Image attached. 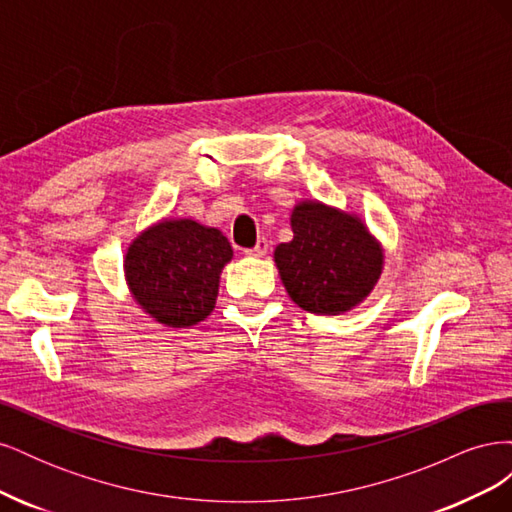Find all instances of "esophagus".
<instances>
[{"instance_id":"obj_1","label":"esophagus","mask_w":512,"mask_h":512,"mask_svg":"<svg viewBox=\"0 0 512 512\" xmlns=\"http://www.w3.org/2000/svg\"><path fill=\"white\" fill-rule=\"evenodd\" d=\"M267 252H269V241L267 239H258V243L252 247V250H245L247 256H256V258L265 256Z\"/></svg>"}]
</instances>
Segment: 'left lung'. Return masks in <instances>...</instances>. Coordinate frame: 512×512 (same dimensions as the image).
<instances>
[{
  "label": "left lung",
  "mask_w": 512,
  "mask_h": 512,
  "mask_svg": "<svg viewBox=\"0 0 512 512\" xmlns=\"http://www.w3.org/2000/svg\"><path fill=\"white\" fill-rule=\"evenodd\" d=\"M288 243L275 247V265L290 299L312 314H344L374 290L382 247L356 215L305 200L292 209Z\"/></svg>",
  "instance_id": "left-lung-1"
}]
</instances>
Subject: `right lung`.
<instances>
[{
    "mask_svg": "<svg viewBox=\"0 0 512 512\" xmlns=\"http://www.w3.org/2000/svg\"><path fill=\"white\" fill-rule=\"evenodd\" d=\"M230 258L232 247L218 228L162 220L132 241L123 269L132 297L151 318L185 329L213 312Z\"/></svg>",
    "mask_w": 512,
    "mask_h": 512,
    "instance_id": "1",
    "label": "right lung"
}]
</instances>
